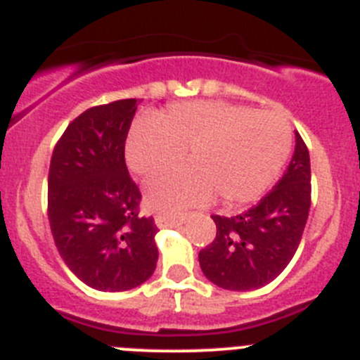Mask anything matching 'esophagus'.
<instances>
[{
	"instance_id": "obj_1",
	"label": "esophagus",
	"mask_w": 360,
	"mask_h": 360,
	"mask_svg": "<svg viewBox=\"0 0 360 360\" xmlns=\"http://www.w3.org/2000/svg\"><path fill=\"white\" fill-rule=\"evenodd\" d=\"M187 216L186 214H165V212H158L155 216V224H157L158 229H165V227H176V225H182L186 221Z\"/></svg>"
}]
</instances>
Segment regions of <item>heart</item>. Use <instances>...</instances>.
<instances>
[{"label":"heart","instance_id":"b5f03b06","mask_svg":"<svg viewBox=\"0 0 360 360\" xmlns=\"http://www.w3.org/2000/svg\"><path fill=\"white\" fill-rule=\"evenodd\" d=\"M290 148V124L276 111L193 101L173 104L155 120H135L124 155L129 169L151 174L186 149V165L146 184L149 205L173 214L214 196L225 207L254 202L274 184Z\"/></svg>","mask_w":360,"mask_h":360}]
</instances>
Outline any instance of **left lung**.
<instances>
[{"mask_svg":"<svg viewBox=\"0 0 360 360\" xmlns=\"http://www.w3.org/2000/svg\"><path fill=\"white\" fill-rule=\"evenodd\" d=\"M310 178V155L295 133L294 157L274 189L241 214L212 216L216 238L198 254L205 278L238 292L274 281L301 243L311 202Z\"/></svg>","mask_w":360,"mask_h":360,"instance_id":"left-lung-1","label":"left lung"}]
</instances>
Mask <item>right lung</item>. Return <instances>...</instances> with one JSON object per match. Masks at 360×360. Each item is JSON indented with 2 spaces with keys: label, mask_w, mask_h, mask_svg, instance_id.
<instances>
[{
  "label": "right lung",
  "mask_w": 360,
  "mask_h": 360,
  "mask_svg": "<svg viewBox=\"0 0 360 360\" xmlns=\"http://www.w3.org/2000/svg\"><path fill=\"white\" fill-rule=\"evenodd\" d=\"M136 98L94 106L57 141L49 173V221L63 262L95 290L122 292L151 278L158 259L151 216L126 167Z\"/></svg>",
  "instance_id": "add662e5"
}]
</instances>
